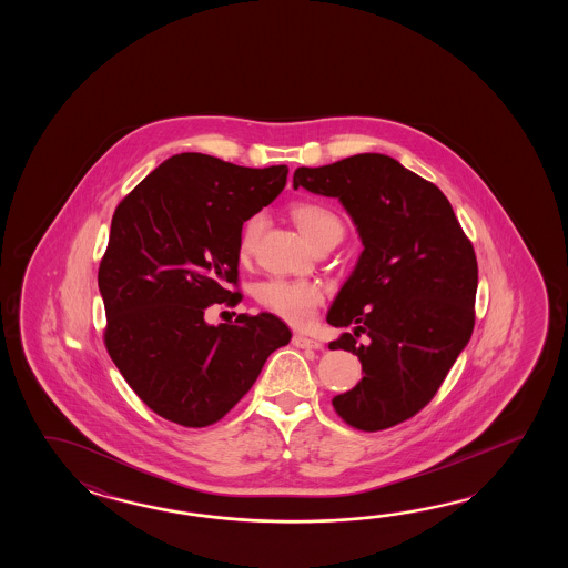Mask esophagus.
I'll list each match as a JSON object with an SVG mask.
<instances>
[{
	"mask_svg": "<svg viewBox=\"0 0 568 568\" xmlns=\"http://www.w3.org/2000/svg\"><path fill=\"white\" fill-rule=\"evenodd\" d=\"M292 345L298 349H321L323 347V343H318L316 338L304 337V335H294Z\"/></svg>",
	"mask_w": 568,
	"mask_h": 568,
	"instance_id": "34e87169",
	"label": "esophagus"
}]
</instances>
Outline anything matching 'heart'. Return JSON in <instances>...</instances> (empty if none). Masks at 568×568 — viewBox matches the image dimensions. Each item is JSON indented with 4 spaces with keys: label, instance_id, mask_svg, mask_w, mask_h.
Returning <instances> with one entry per match:
<instances>
[{
    "label": "heart",
    "instance_id": "1",
    "mask_svg": "<svg viewBox=\"0 0 568 568\" xmlns=\"http://www.w3.org/2000/svg\"><path fill=\"white\" fill-rule=\"evenodd\" d=\"M290 215L304 237L313 243L314 247L328 240L343 237V221L337 217L335 211L328 206L313 201H301L290 206ZM264 230V217L254 215L243 223L240 233L237 252L242 260H247L254 254L255 243L260 233ZM323 290L314 282L306 280L272 278L262 282L255 288V301L260 302L266 311L280 316L290 325H308L314 318L316 308L323 304Z\"/></svg>",
    "mask_w": 568,
    "mask_h": 568
}]
</instances>
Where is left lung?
<instances>
[{
    "instance_id": "left-lung-1",
    "label": "left lung",
    "mask_w": 568,
    "mask_h": 568,
    "mask_svg": "<svg viewBox=\"0 0 568 568\" xmlns=\"http://www.w3.org/2000/svg\"><path fill=\"white\" fill-rule=\"evenodd\" d=\"M294 189L337 196L363 252L326 314L353 326L328 349L359 357L362 382L335 396L345 423L377 433L435 398L471 338L477 257L447 196L384 154H357L318 169L301 166ZM368 335L365 344L356 338Z\"/></svg>"
}]
</instances>
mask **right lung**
Listing matches in <instances>:
<instances>
[{"label":"right lung","instance_id":"obj_1","mask_svg":"<svg viewBox=\"0 0 568 568\" xmlns=\"http://www.w3.org/2000/svg\"><path fill=\"white\" fill-rule=\"evenodd\" d=\"M288 166L247 169L199 152L164 160L121 201L99 264L103 341L138 398L186 428L221 420L288 345L270 313L205 323L211 304L242 301L243 221L286 186Z\"/></svg>","mask_w":568,"mask_h":568}]
</instances>
